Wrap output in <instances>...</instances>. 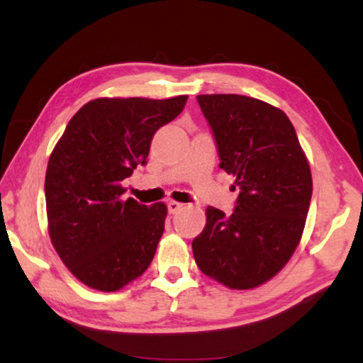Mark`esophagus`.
Instances as JSON below:
<instances>
[{"instance_id":"1","label":"esophagus","mask_w":363,"mask_h":363,"mask_svg":"<svg viewBox=\"0 0 363 363\" xmlns=\"http://www.w3.org/2000/svg\"><path fill=\"white\" fill-rule=\"evenodd\" d=\"M182 208H184V203H179V201H174V200L168 201V211H169L171 214L179 213V211L182 210Z\"/></svg>"}]
</instances>
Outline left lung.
Segmentation results:
<instances>
[{"instance_id":"1","label":"left lung","mask_w":363,"mask_h":363,"mask_svg":"<svg viewBox=\"0 0 363 363\" xmlns=\"http://www.w3.org/2000/svg\"><path fill=\"white\" fill-rule=\"evenodd\" d=\"M196 101L213 130L219 168L235 176L240 194L232 214L206 208L194 257L208 277L250 290L277 275L298 247L312 196L311 167L280 108L238 94Z\"/></svg>"}]
</instances>
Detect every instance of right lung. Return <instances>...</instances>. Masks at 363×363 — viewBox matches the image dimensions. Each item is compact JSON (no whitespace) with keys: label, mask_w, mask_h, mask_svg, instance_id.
<instances>
[{"label":"right lung","mask_w":363,"mask_h":363,"mask_svg":"<svg viewBox=\"0 0 363 363\" xmlns=\"http://www.w3.org/2000/svg\"><path fill=\"white\" fill-rule=\"evenodd\" d=\"M186 102L187 96L94 99L73 115L54 147L45 181L49 237L86 286L116 291L150 266L167 205L125 200L121 182L147 163L153 134Z\"/></svg>","instance_id":"1"}]
</instances>
